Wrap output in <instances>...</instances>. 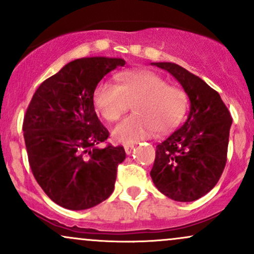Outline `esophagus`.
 <instances>
[{
  "mask_svg": "<svg viewBox=\"0 0 254 254\" xmlns=\"http://www.w3.org/2000/svg\"><path fill=\"white\" fill-rule=\"evenodd\" d=\"M124 149H125V153L129 155V154H131V150L133 149V144H125Z\"/></svg>",
  "mask_w": 254,
  "mask_h": 254,
  "instance_id": "34e87169",
  "label": "esophagus"
}]
</instances>
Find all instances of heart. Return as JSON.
Segmentation results:
<instances>
[{
	"instance_id": "obj_1",
	"label": "heart",
	"mask_w": 254,
	"mask_h": 254,
	"mask_svg": "<svg viewBox=\"0 0 254 254\" xmlns=\"http://www.w3.org/2000/svg\"><path fill=\"white\" fill-rule=\"evenodd\" d=\"M94 105L107 122H117L133 105L135 115L124 119L113 129L121 143H132L178 127L188 110V95L156 72L137 69L119 76V84L105 81L97 87Z\"/></svg>"
}]
</instances>
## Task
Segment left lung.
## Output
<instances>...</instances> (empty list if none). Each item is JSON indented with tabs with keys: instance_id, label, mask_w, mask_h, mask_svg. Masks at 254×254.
Here are the masks:
<instances>
[{
	"instance_id": "left-lung-1",
	"label": "left lung",
	"mask_w": 254,
	"mask_h": 254,
	"mask_svg": "<svg viewBox=\"0 0 254 254\" xmlns=\"http://www.w3.org/2000/svg\"><path fill=\"white\" fill-rule=\"evenodd\" d=\"M171 72L191 101L186 122L156 145L151 179L161 193L193 202L216 185L227 162L232 116L220 94L174 63H154Z\"/></svg>"
}]
</instances>
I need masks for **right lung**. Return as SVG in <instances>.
<instances>
[{
  "mask_svg": "<svg viewBox=\"0 0 254 254\" xmlns=\"http://www.w3.org/2000/svg\"><path fill=\"white\" fill-rule=\"evenodd\" d=\"M124 65L122 58L72 61L38 87L26 110L22 130L31 171L63 208L84 210L113 192L125 150L110 143L99 147L110 132L99 121L93 97L105 75Z\"/></svg>",
  "mask_w": 254,
  "mask_h": 254,
  "instance_id": "1",
  "label": "right lung"
}]
</instances>
